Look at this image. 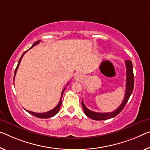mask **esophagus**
Instances as JSON below:
<instances>
[{
  "mask_svg": "<svg viewBox=\"0 0 150 150\" xmlns=\"http://www.w3.org/2000/svg\"><path fill=\"white\" fill-rule=\"evenodd\" d=\"M74 78L76 80H79V79H80V78H82L81 75H80L79 74H75Z\"/></svg>",
  "mask_w": 150,
  "mask_h": 150,
  "instance_id": "esophagus-1",
  "label": "esophagus"
}]
</instances>
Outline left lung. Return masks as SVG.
<instances>
[{"instance_id": "8db88e82", "label": "left lung", "mask_w": 150, "mask_h": 150, "mask_svg": "<svg viewBox=\"0 0 150 150\" xmlns=\"http://www.w3.org/2000/svg\"><path fill=\"white\" fill-rule=\"evenodd\" d=\"M127 69V76H126V91L125 94V97L123 98V100L121 105L117 108V109L114 110L113 112H96L92 111V110L87 109L86 106L84 105L83 100L82 101V105L83 107V110L85 115L87 117H90L92 119L96 121H101V120H107L111 118H113L117 115L120 113L121 110L125 107V105L127 103V101L129 98L131 93H132L133 86H134V75H133V65L132 62L130 60H126L125 62Z\"/></svg>"}]
</instances>
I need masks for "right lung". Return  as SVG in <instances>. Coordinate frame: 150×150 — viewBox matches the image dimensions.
Returning <instances> with one entry per match:
<instances>
[{
	"label": "right lung",
	"instance_id": "add662e5",
	"mask_svg": "<svg viewBox=\"0 0 150 150\" xmlns=\"http://www.w3.org/2000/svg\"><path fill=\"white\" fill-rule=\"evenodd\" d=\"M40 40H38V41H37L36 42H35L33 43V45H32V46L31 47L29 48V50H30L31 49V48H32L33 47V46H35V45H38V44H39V43H40ZM27 51H25L23 54V55L21 56V58H20V59H19V62H18V64H17V68H16V69H15V74H14V79H15V75H16V72H17V69H18V68H19V64H20V62H21V59H22V57H23V56H24V54H25V53H26ZM69 84V83L68 84V85ZM65 89H66V88H64V90L63 91H62V94H61V98H60V100H59V103H58V105H57L56 107L54 108V109H53L52 110H49V111H47V112H43V113H39V112H32V111H29V110H26V111H27L29 112V113H30L31 115H33V116H35V117H38V118H41V119H47V118H50V117H54V115H56L57 112H59V109H60V107H61V105H62V95H63V94H64V91H65Z\"/></svg>",
	"mask_w": 150,
	"mask_h": 150
}]
</instances>
